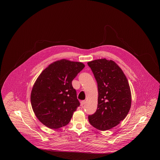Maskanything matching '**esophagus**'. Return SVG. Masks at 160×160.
<instances>
[{
    "label": "esophagus",
    "mask_w": 160,
    "mask_h": 160,
    "mask_svg": "<svg viewBox=\"0 0 160 160\" xmlns=\"http://www.w3.org/2000/svg\"><path fill=\"white\" fill-rule=\"evenodd\" d=\"M80 104H81V106H83L84 104H85V101H82L80 102Z\"/></svg>",
    "instance_id": "esophagus-1"
}]
</instances>
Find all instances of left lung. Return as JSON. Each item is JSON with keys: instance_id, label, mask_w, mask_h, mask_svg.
I'll use <instances>...</instances> for the list:
<instances>
[{"instance_id": "8db88e82", "label": "left lung", "mask_w": 160, "mask_h": 160, "mask_svg": "<svg viewBox=\"0 0 160 160\" xmlns=\"http://www.w3.org/2000/svg\"><path fill=\"white\" fill-rule=\"evenodd\" d=\"M88 65L96 79L98 91L97 110L88 116L89 122L99 130L111 129L129 112L131 94L128 80L114 61L101 59Z\"/></svg>"}]
</instances>
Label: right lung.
<instances>
[{"label": "right lung", "mask_w": 160, "mask_h": 160, "mask_svg": "<svg viewBox=\"0 0 160 160\" xmlns=\"http://www.w3.org/2000/svg\"><path fill=\"white\" fill-rule=\"evenodd\" d=\"M84 68L81 62H54L38 77L31 92V104L38 120L51 129L70 122L80 106L72 81Z\"/></svg>", "instance_id": "obj_1"}]
</instances>
